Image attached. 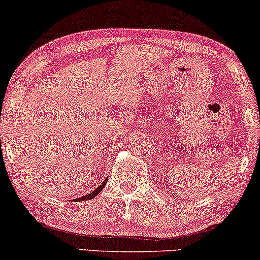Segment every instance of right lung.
Instances as JSON below:
<instances>
[{
	"label": "right lung",
	"mask_w": 260,
	"mask_h": 260,
	"mask_svg": "<svg viewBox=\"0 0 260 260\" xmlns=\"http://www.w3.org/2000/svg\"><path fill=\"white\" fill-rule=\"evenodd\" d=\"M106 183H108V178H105V180L103 181L102 184H100V185L96 187V189L94 190V191H92V192H89V193H87V195H84V196H82V198H79V199H75L74 201L75 202H80V201H86V200H92L93 198H95L96 195H98V193L102 191L103 190V187H104L105 185H106Z\"/></svg>",
	"instance_id": "obj_1"
}]
</instances>
